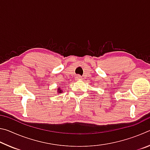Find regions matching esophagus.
I'll list each match as a JSON object with an SVG mask.
<instances>
[{"label": "esophagus", "instance_id": "34e87169", "mask_svg": "<svg viewBox=\"0 0 150 150\" xmlns=\"http://www.w3.org/2000/svg\"><path fill=\"white\" fill-rule=\"evenodd\" d=\"M75 79H76V80L78 81V80H81V79H82V77H81V75H77V76H76Z\"/></svg>", "mask_w": 150, "mask_h": 150}]
</instances>
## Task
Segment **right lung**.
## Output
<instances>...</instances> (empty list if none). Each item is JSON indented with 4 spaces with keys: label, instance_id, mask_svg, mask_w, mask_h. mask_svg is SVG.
I'll return each mask as SVG.
<instances>
[{
    "label": "right lung",
    "instance_id": "obj_1",
    "mask_svg": "<svg viewBox=\"0 0 150 150\" xmlns=\"http://www.w3.org/2000/svg\"><path fill=\"white\" fill-rule=\"evenodd\" d=\"M58 92H59V93H62V89H61V88H59V89H58Z\"/></svg>",
    "mask_w": 150,
    "mask_h": 150
}]
</instances>
